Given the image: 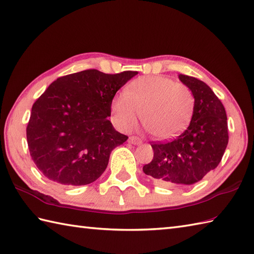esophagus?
<instances>
[{
	"instance_id": "obj_1",
	"label": "esophagus",
	"mask_w": 254,
	"mask_h": 254,
	"mask_svg": "<svg viewBox=\"0 0 254 254\" xmlns=\"http://www.w3.org/2000/svg\"><path fill=\"white\" fill-rule=\"evenodd\" d=\"M128 143L133 144V145H139V144H142V139L136 137V136H130V138H128Z\"/></svg>"
}]
</instances>
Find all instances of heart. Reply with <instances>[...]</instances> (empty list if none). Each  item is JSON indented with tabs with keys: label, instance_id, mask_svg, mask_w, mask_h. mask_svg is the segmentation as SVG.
<instances>
[{
	"label": "heart",
	"instance_id": "b5f03b06",
	"mask_svg": "<svg viewBox=\"0 0 254 254\" xmlns=\"http://www.w3.org/2000/svg\"><path fill=\"white\" fill-rule=\"evenodd\" d=\"M194 97L185 84L163 75L142 76L115 96L111 101L113 123L130 131L142 115L148 131L159 139H169L190 123Z\"/></svg>",
	"mask_w": 254,
	"mask_h": 254
}]
</instances>
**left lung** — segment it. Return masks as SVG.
I'll list each match as a JSON object with an SVG mask.
<instances>
[{
	"mask_svg": "<svg viewBox=\"0 0 254 254\" xmlns=\"http://www.w3.org/2000/svg\"><path fill=\"white\" fill-rule=\"evenodd\" d=\"M194 97V111L185 132L167 143H154V158L143 167L145 175L163 187L190 186L214 170L228 144L225 108L202 80L179 75Z\"/></svg>",
	"mask_w": 254,
	"mask_h": 254,
	"instance_id": "left-lung-1",
	"label": "left lung"
}]
</instances>
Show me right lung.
<instances>
[{
  "mask_svg": "<svg viewBox=\"0 0 254 254\" xmlns=\"http://www.w3.org/2000/svg\"><path fill=\"white\" fill-rule=\"evenodd\" d=\"M137 72L86 69L55 80L32 105L27 143L37 168L51 181L84 186L104 174L127 136L108 117L117 91Z\"/></svg>",
  "mask_w": 254,
  "mask_h": 254,
  "instance_id": "obj_1",
  "label": "right lung"
}]
</instances>
